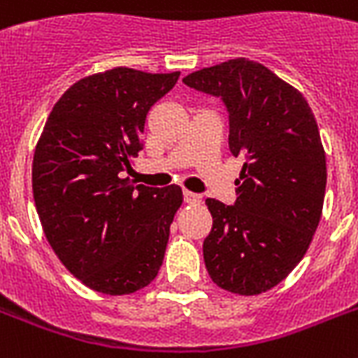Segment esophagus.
<instances>
[{"label": "esophagus", "mask_w": 358, "mask_h": 358, "mask_svg": "<svg viewBox=\"0 0 358 358\" xmlns=\"http://www.w3.org/2000/svg\"><path fill=\"white\" fill-rule=\"evenodd\" d=\"M184 201L187 204H201L202 196L196 195V193H191V191H184Z\"/></svg>", "instance_id": "1"}]
</instances>
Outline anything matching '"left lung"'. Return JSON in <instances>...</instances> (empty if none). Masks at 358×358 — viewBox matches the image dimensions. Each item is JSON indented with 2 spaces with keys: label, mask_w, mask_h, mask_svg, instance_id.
Instances as JSON below:
<instances>
[{
  "label": "left lung",
  "mask_w": 358,
  "mask_h": 358,
  "mask_svg": "<svg viewBox=\"0 0 358 358\" xmlns=\"http://www.w3.org/2000/svg\"><path fill=\"white\" fill-rule=\"evenodd\" d=\"M184 83L223 100L230 152L245 159L234 206L206 199L213 227L204 264L219 288L258 295L303 260L322 219L327 165L316 119L297 89L245 57Z\"/></svg>",
  "instance_id": "obj_1"
}]
</instances>
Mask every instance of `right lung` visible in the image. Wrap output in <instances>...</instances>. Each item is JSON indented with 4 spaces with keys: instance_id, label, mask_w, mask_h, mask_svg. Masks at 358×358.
Here are the masks:
<instances>
[{
    "instance_id": "right-lung-1",
    "label": "right lung",
    "mask_w": 358,
    "mask_h": 358,
    "mask_svg": "<svg viewBox=\"0 0 358 358\" xmlns=\"http://www.w3.org/2000/svg\"><path fill=\"white\" fill-rule=\"evenodd\" d=\"M180 72L106 70L83 78L53 106L33 157V199L53 252L100 294L126 295L156 278L178 185H134L122 173L143 148L146 113Z\"/></svg>"
}]
</instances>
